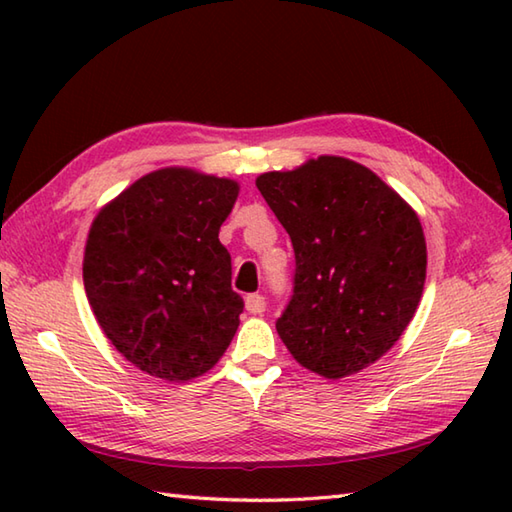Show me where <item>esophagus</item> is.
<instances>
[{
  "label": "esophagus",
  "mask_w": 512,
  "mask_h": 512,
  "mask_svg": "<svg viewBox=\"0 0 512 512\" xmlns=\"http://www.w3.org/2000/svg\"><path fill=\"white\" fill-rule=\"evenodd\" d=\"M244 303H246V310L250 314H264V310H266V299L262 295H248Z\"/></svg>",
  "instance_id": "obj_1"
}]
</instances>
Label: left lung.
<instances>
[{"label": "left lung", "mask_w": 512, "mask_h": 512, "mask_svg": "<svg viewBox=\"0 0 512 512\" xmlns=\"http://www.w3.org/2000/svg\"><path fill=\"white\" fill-rule=\"evenodd\" d=\"M295 248V292L277 321L292 358L339 380L385 356L418 310L427 242L411 204L372 169L310 158L257 176Z\"/></svg>", "instance_id": "1"}]
</instances>
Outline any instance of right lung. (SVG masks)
<instances>
[{"label":"right lung","mask_w":512,"mask_h":512,"mask_svg":"<svg viewBox=\"0 0 512 512\" xmlns=\"http://www.w3.org/2000/svg\"><path fill=\"white\" fill-rule=\"evenodd\" d=\"M237 195V180L162 167L96 213L85 295L103 334L140 372L187 383L231 345L244 301L231 288L220 226Z\"/></svg>","instance_id":"add662e5"}]
</instances>
